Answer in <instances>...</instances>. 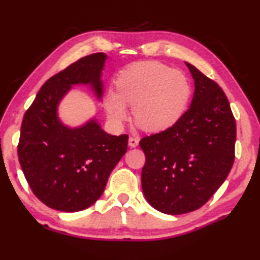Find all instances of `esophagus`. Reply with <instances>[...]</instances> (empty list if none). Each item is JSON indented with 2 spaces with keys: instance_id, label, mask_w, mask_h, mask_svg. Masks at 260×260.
I'll return each mask as SVG.
<instances>
[{
  "instance_id": "34e87169",
  "label": "esophagus",
  "mask_w": 260,
  "mask_h": 260,
  "mask_svg": "<svg viewBox=\"0 0 260 260\" xmlns=\"http://www.w3.org/2000/svg\"><path fill=\"white\" fill-rule=\"evenodd\" d=\"M128 145H129V147H132V148L137 147V146L139 145V138H137V137H131V138L128 139Z\"/></svg>"
}]
</instances>
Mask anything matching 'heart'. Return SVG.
<instances>
[{"label":"heart","mask_w":260,"mask_h":260,"mask_svg":"<svg viewBox=\"0 0 260 260\" xmlns=\"http://www.w3.org/2000/svg\"><path fill=\"white\" fill-rule=\"evenodd\" d=\"M116 88L104 95L107 115L115 126L129 116V105L137 125L151 133L167 131L185 114L191 99V83L184 73L158 61L134 62L116 76Z\"/></svg>","instance_id":"b5f03b06"}]
</instances>
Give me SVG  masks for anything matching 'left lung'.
<instances>
[{"mask_svg":"<svg viewBox=\"0 0 260 260\" xmlns=\"http://www.w3.org/2000/svg\"><path fill=\"white\" fill-rule=\"evenodd\" d=\"M194 80L191 106L177 125L145 137L140 147L145 198L166 214L198 210L220 187L235 161L236 120L217 82L186 62Z\"/></svg>","mask_w":260,"mask_h":260,"instance_id":"left-lung-1","label":"left lung"}]
</instances>
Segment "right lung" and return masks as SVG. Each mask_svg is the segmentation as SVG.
Returning <instances> with one entry per match:
<instances>
[{
	"label": "right lung",
	"mask_w": 260,
	"mask_h": 260,
	"mask_svg": "<svg viewBox=\"0 0 260 260\" xmlns=\"http://www.w3.org/2000/svg\"><path fill=\"white\" fill-rule=\"evenodd\" d=\"M106 60L105 53H95L52 76L23 116L20 165L36 198L54 210L78 212L93 205L127 151V134L106 133L95 119L71 128L57 116L58 104L72 86H90L101 99Z\"/></svg>",
	"instance_id": "1"
}]
</instances>
